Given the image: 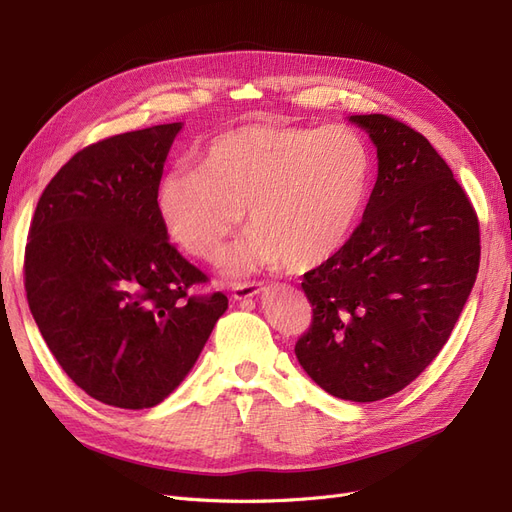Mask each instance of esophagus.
<instances>
[{
	"label": "esophagus",
	"mask_w": 512,
	"mask_h": 512,
	"mask_svg": "<svg viewBox=\"0 0 512 512\" xmlns=\"http://www.w3.org/2000/svg\"><path fill=\"white\" fill-rule=\"evenodd\" d=\"M263 285H257V282H236V285H232V297L242 301V299H251L255 297L257 293H261Z\"/></svg>",
	"instance_id": "obj_1"
}]
</instances>
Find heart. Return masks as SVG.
<instances>
[{
    "label": "heart",
    "mask_w": 512,
    "mask_h": 512,
    "mask_svg": "<svg viewBox=\"0 0 512 512\" xmlns=\"http://www.w3.org/2000/svg\"><path fill=\"white\" fill-rule=\"evenodd\" d=\"M369 181V149L348 126L249 124L208 143L196 170L166 173L156 202L168 234L202 261L223 253L246 211L253 230L227 261L234 272L308 270L342 249Z\"/></svg>",
    "instance_id": "1"
}]
</instances>
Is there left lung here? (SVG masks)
<instances>
[{"label":"left lung","instance_id":"8db88e82","mask_svg":"<svg viewBox=\"0 0 512 512\" xmlns=\"http://www.w3.org/2000/svg\"><path fill=\"white\" fill-rule=\"evenodd\" d=\"M377 147L363 221L304 274L310 329L299 365L337 399L403 390L441 352L477 280L479 217L447 162L418 130L384 113L350 116Z\"/></svg>","mask_w":512,"mask_h":512}]
</instances>
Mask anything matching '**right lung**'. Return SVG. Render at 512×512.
<instances>
[{
	"instance_id": "1",
	"label": "right lung",
	"mask_w": 512,
	"mask_h": 512,
	"mask_svg": "<svg viewBox=\"0 0 512 512\" xmlns=\"http://www.w3.org/2000/svg\"><path fill=\"white\" fill-rule=\"evenodd\" d=\"M181 122L107 137L46 185L25 246L29 310L50 352L92 399L162 403L198 361L227 297L166 238L164 160Z\"/></svg>"
}]
</instances>
